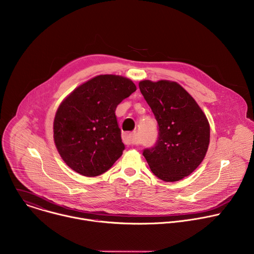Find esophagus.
I'll return each mask as SVG.
<instances>
[{
	"mask_svg": "<svg viewBox=\"0 0 254 254\" xmlns=\"http://www.w3.org/2000/svg\"><path fill=\"white\" fill-rule=\"evenodd\" d=\"M123 140H124L125 144H127V145H135V144H137L136 137H135L134 133H126V134H124Z\"/></svg>",
	"mask_w": 254,
	"mask_h": 254,
	"instance_id": "1",
	"label": "esophagus"
}]
</instances>
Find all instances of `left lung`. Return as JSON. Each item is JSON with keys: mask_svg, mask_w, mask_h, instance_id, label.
Listing matches in <instances>:
<instances>
[{"mask_svg": "<svg viewBox=\"0 0 254 254\" xmlns=\"http://www.w3.org/2000/svg\"><path fill=\"white\" fill-rule=\"evenodd\" d=\"M158 123V137L143 150L151 171L166 182L190 175L204 159L210 127L195 100L177 83L166 80L139 83Z\"/></svg>", "mask_w": 254, "mask_h": 254, "instance_id": "1", "label": "left lung"}]
</instances>
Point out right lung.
<instances>
[{"label": "right lung", "instance_id": "1", "mask_svg": "<svg viewBox=\"0 0 254 254\" xmlns=\"http://www.w3.org/2000/svg\"><path fill=\"white\" fill-rule=\"evenodd\" d=\"M135 91V84L127 78L100 75L63 101L54 120V141L71 169L84 176H98L122 155L125 145L115 111Z\"/></svg>", "mask_w": 254, "mask_h": 254}]
</instances>
